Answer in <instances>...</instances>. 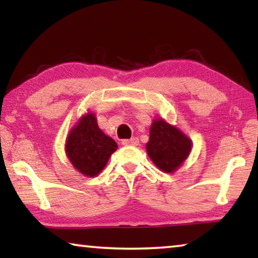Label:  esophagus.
<instances>
[{"mask_svg": "<svg viewBox=\"0 0 258 258\" xmlns=\"http://www.w3.org/2000/svg\"><path fill=\"white\" fill-rule=\"evenodd\" d=\"M121 144L124 146H138L139 145V139L138 138L127 139V140H122Z\"/></svg>", "mask_w": 258, "mask_h": 258, "instance_id": "obj_1", "label": "esophagus"}]
</instances>
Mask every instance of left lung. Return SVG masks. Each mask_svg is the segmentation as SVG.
Segmentation results:
<instances>
[{
    "instance_id": "8db88e82",
    "label": "left lung",
    "mask_w": 258,
    "mask_h": 258,
    "mask_svg": "<svg viewBox=\"0 0 258 258\" xmlns=\"http://www.w3.org/2000/svg\"><path fill=\"white\" fill-rule=\"evenodd\" d=\"M149 134L146 149L150 159L159 170L174 172L190 153V139L162 118L153 120Z\"/></svg>"
}]
</instances>
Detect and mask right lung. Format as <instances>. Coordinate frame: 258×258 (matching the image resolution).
<instances>
[{"label": "right lung", "mask_w": 258, "mask_h": 258, "mask_svg": "<svg viewBox=\"0 0 258 258\" xmlns=\"http://www.w3.org/2000/svg\"><path fill=\"white\" fill-rule=\"evenodd\" d=\"M116 150L117 144L100 130L93 112L80 118L65 142L68 158L86 177H96Z\"/></svg>", "instance_id": "obj_1"}]
</instances>
